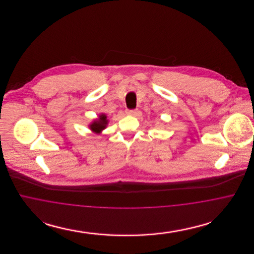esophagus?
<instances>
[{
  "mask_svg": "<svg viewBox=\"0 0 254 254\" xmlns=\"http://www.w3.org/2000/svg\"><path fill=\"white\" fill-rule=\"evenodd\" d=\"M137 112H138V110H137V109H130V110H127V115L134 116V115H136V114H137Z\"/></svg>",
  "mask_w": 254,
  "mask_h": 254,
  "instance_id": "34e87169",
  "label": "esophagus"
}]
</instances>
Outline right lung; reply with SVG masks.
<instances>
[{"label":"right lung","instance_id":"right-lung-1","mask_svg":"<svg viewBox=\"0 0 254 254\" xmlns=\"http://www.w3.org/2000/svg\"><path fill=\"white\" fill-rule=\"evenodd\" d=\"M109 122L108 116L105 113H101L99 114V117L97 119H94L88 125V127L92 132L101 134L102 131L108 127Z\"/></svg>","mask_w":254,"mask_h":254}]
</instances>
